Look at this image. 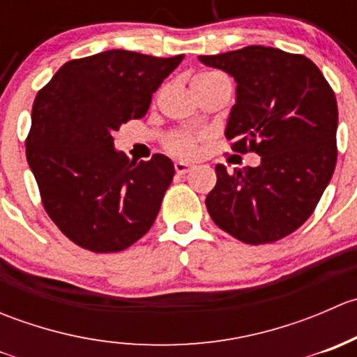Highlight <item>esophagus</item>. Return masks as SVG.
Returning <instances> with one entry per match:
<instances>
[{"label":"esophagus","instance_id":"obj_1","mask_svg":"<svg viewBox=\"0 0 357 357\" xmlns=\"http://www.w3.org/2000/svg\"><path fill=\"white\" fill-rule=\"evenodd\" d=\"M174 169H176V172H178V174H186V172L188 171H192L193 169V164H190V162H176L174 164Z\"/></svg>","mask_w":357,"mask_h":357}]
</instances>
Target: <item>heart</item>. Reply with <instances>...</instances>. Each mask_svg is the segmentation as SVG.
I'll use <instances>...</instances> for the list:
<instances>
[{
  "instance_id": "heart-1",
  "label": "heart",
  "mask_w": 357,
  "mask_h": 357,
  "mask_svg": "<svg viewBox=\"0 0 357 357\" xmlns=\"http://www.w3.org/2000/svg\"><path fill=\"white\" fill-rule=\"evenodd\" d=\"M218 72H205V74L197 75V77H208V75H215ZM167 149L171 150L174 155L179 157H190L193 152H195V142H193L190 136H178V138L171 139L167 143Z\"/></svg>"
}]
</instances>
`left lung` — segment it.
I'll return each mask as SVG.
<instances>
[{
    "label": "left lung",
    "mask_w": 357,
    "mask_h": 357,
    "mask_svg": "<svg viewBox=\"0 0 357 357\" xmlns=\"http://www.w3.org/2000/svg\"><path fill=\"white\" fill-rule=\"evenodd\" d=\"M236 82L226 122L231 149L261 157L257 167L228 174L205 199L212 221L252 245L276 242L301 228L321 199L337 164V100L325 75L304 55L247 46L202 55Z\"/></svg>",
    "instance_id": "8db88e82"
}]
</instances>
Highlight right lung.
<instances>
[{
	"instance_id": "1",
	"label": "right lung",
	"mask_w": 357,
	"mask_h": 357,
	"mask_svg": "<svg viewBox=\"0 0 357 357\" xmlns=\"http://www.w3.org/2000/svg\"><path fill=\"white\" fill-rule=\"evenodd\" d=\"M183 59L107 50L63 63L36 96L29 167L48 215L79 247L121 252L152 228L174 164L162 153L129 160L114 132L149 112Z\"/></svg>"
}]
</instances>
